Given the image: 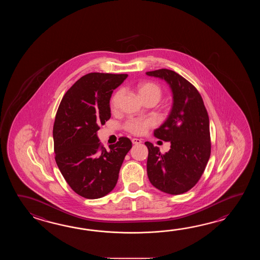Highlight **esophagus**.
<instances>
[{
  "label": "esophagus",
  "mask_w": 260,
  "mask_h": 260,
  "mask_svg": "<svg viewBox=\"0 0 260 260\" xmlns=\"http://www.w3.org/2000/svg\"><path fill=\"white\" fill-rule=\"evenodd\" d=\"M141 142L142 141L139 138H132V143L135 144V145H138V144H140Z\"/></svg>",
  "instance_id": "1"
}]
</instances>
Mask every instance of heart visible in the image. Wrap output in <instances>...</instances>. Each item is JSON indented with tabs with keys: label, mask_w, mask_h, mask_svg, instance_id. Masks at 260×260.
Masks as SVG:
<instances>
[{
	"label": "heart",
	"mask_w": 260,
	"mask_h": 260,
	"mask_svg": "<svg viewBox=\"0 0 260 260\" xmlns=\"http://www.w3.org/2000/svg\"><path fill=\"white\" fill-rule=\"evenodd\" d=\"M137 92L138 96L143 100H153L157 102L161 98V89L158 84L151 82L138 83L137 86ZM122 91H117L112 95L111 100V108L113 111H116L120 108V103L122 100ZM155 125L154 121L151 119H138V118H130L124 122L123 127L127 132L134 135H143L149 130V128L153 127Z\"/></svg>",
	"instance_id": "heart-1"
}]
</instances>
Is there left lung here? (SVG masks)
Here are the masks:
<instances>
[{"instance_id": "8db88e82", "label": "left lung", "mask_w": 260, "mask_h": 260, "mask_svg": "<svg viewBox=\"0 0 260 260\" xmlns=\"http://www.w3.org/2000/svg\"><path fill=\"white\" fill-rule=\"evenodd\" d=\"M147 75L166 80L173 92L169 117L154 136L170 141L165 154L158 147L145 142L149 149L147 173L155 188L166 193L187 192L199 181L210 158L209 117L199 91L177 72L160 69Z\"/></svg>"}]
</instances>
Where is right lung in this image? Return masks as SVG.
<instances>
[{"instance_id": "1", "label": "right lung", "mask_w": 260, "mask_h": 260, "mask_svg": "<svg viewBox=\"0 0 260 260\" xmlns=\"http://www.w3.org/2000/svg\"><path fill=\"white\" fill-rule=\"evenodd\" d=\"M127 74L92 72L64 94L55 114L53 138L56 165L69 186L86 199H98L116 186L125 155L132 148L125 137L103 147L96 136L111 118L110 100Z\"/></svg>"}]
</instances>
